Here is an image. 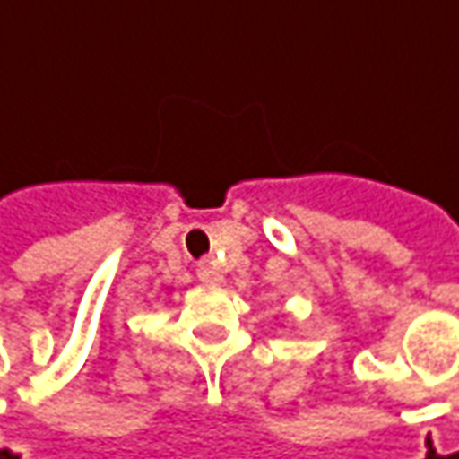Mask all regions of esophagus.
Segmentation results:
<instances>
[{"instance_id":"1","label":"esophagus","mask_w":459,"mask_h":459,"mask_svg":"<svg viewBox=\"0 0 459 459\" xmlns=\"http://www.w3.org/2000/svg\"><path fill=\"white\" fill-rule=\"evenodd\" d=\"M196 275H198V281H201V283H206V285H221V283H223V275H221L219 268H216V265H213L211 261L198 263Z\"/></svg>"}]
</instances>
